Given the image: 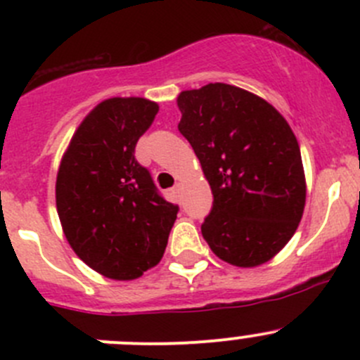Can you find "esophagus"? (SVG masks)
<instances>
[{
  "mask_svg": "<svg viewBox=\"0 0 360 360\" xmlns=\"http://www.w3.org/2000/svg\"><path fill=\"white\" fill-rule=\"evenodd\" d=\"M172 191H174V193H176V195H179L181 191H183V184H181V183H177L176 186L172 188Z\"/></svg>",
  "mask_w": 360,
  "mask_h": 360,
  "instance_id": "esophagus-1",
  "label": "esophagus"
}]
</instances>
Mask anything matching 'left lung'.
Listing matches in <instances>:
<instances>
[{
    "mask_svg": "<svg viewBox=\"0 0 360 360\" xmlns=\"http://www.w3.org/2000/svg\"><path fill=\"white\" fill-rule=\"evenodd\" d=\"M177 106L214 197L203 238L233 266L266 263L291 240L307 202L292 129L270 103L228 83L183 90Z\"/></svg>",
    "mask_w": 360,
    "mask_h": 360,
    "instance_id": "1",
    "label": "left lung"
}]
</instances>
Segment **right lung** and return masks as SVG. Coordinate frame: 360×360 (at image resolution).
Listing matches in <instances>:
<instances>
[{
  "label": "right lung",
  "instance_id": "1",
  "mask_svg": "<svg viewBox=\"0 0 360 360\" xmlns=\"http://www.w3.org/2000/svg\"><path fill=\"white\" fill-rule=\"evenodd\" d=\"M157 112L144 97L103 101L75 130L57 172V214L69 245L112 281L157 266L177 217V205L160 197L134 157Z\"/></svg>",
  "mask_w": 360,
  "mask_h": 360
}]
</instances>
